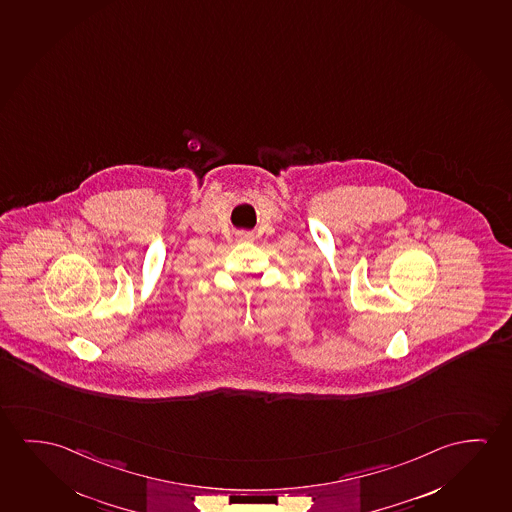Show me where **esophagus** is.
<instances>
[{
  "instance_id": "1",
  "label": "esophagus",
  "mask_w": 512,
  "mask_h": 512,
  "mask_svg": "<svg viewBox=\"0 0 512 512\" xmlns=\"http://www.w3.org/2000/svg\"><path fill=\"white\" fill-rule=\"evenodd\" d=\"M237 239L239 241H248V239H252V234L250 232H237Z\"/></svg>"
}]
</instances>
